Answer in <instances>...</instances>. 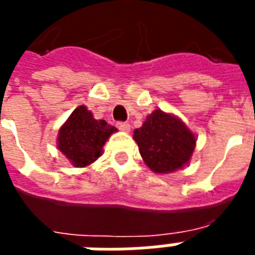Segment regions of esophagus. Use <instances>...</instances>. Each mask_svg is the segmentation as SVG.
<instances>
[{"instance_id": "34e87169", "label": "esophagus", "mask_w": 255, "mask_h": 255, "mask_svg": "<svg viewBox=\"0 0 255 255\" xmlns=\"http://www.w3.org/2000/svg\"><path fill=\"white\" fill-rule=\"evenodd\" d=\"M118 128L119 129H122V131H124V132H128L129 129H131V126L128 124V123L126 122H119L118 123Z\"/></svg>"}]
</instances>
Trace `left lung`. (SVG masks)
<instances>
[{
	"mask_svg": "<svg viewBox=\"0 0 255 255\" xmlns=\"http://www.w3.org/2000/svg\"><path fill=\"white\" fill-rule=\"evenodd\" d=\"M133 139L146 165L155 173H170L189 161L196 137L180 119L156 109L147 116Z\"/></svg>",
	"mask_w": 255,
	"mask_h": 255,
	"instance_id": "left-lung-1",
	"label": "left lung"
}]
</instances>
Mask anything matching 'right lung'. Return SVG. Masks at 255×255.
Wrapping results in <instances>:
<instances>
[{
    "label": "right lung",
    "mask_w": 255,
    "mask_h": 255,
    "mask_svg": "<svg viewBox=\"0 0 255 255\" xmlns=\"http://www.w3.org/2000/svg\"><path fill=\"white\" fill-rule=\"evenodd\" d=\"M113 132L116 128L93 119L92 112L81 105L59 129L58 148L77 167H84L101 156L103 146Z\"/></svg>",
    "instance_id": "right-lung-1"
}]
</instances>
